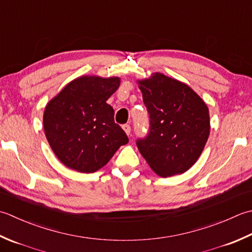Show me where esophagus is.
<instances>
[{
	"label": "esophagus",
	"instance_id": "34e87169",
	"mask_svg": "<svg viewBox=\"0 0 252 252\" xmlns=\"http://www.w3.org/2000/svg\"><path fill=\"white\" fill-rule=\"evenodd\" d=\"M122 129L125 130V132L126 133L127 135H130V133H131V126H130L129 125H123V126H122Z\"/></svg>",
	"mask_w": 252,
	"mask_h": 252
}]
</instances>
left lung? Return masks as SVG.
I'll list each match as a JSON object with an SVG mask.
<instances>
[{"label":"left lung","mask_w":252,"mask_h":252,"mask_svg":"<svg viewBox=\"0 0 252 252\" xmlns=\"http://www.w3.org/2000/svg\"><path fill=\"white\" fill-rule=\"evenodd\" d=\"M137 83L150 115V132L136 141L137 149L158 176L184 174L209 139L208 106L187 84L161 73Z\"/></svg>","instance_id":"8db88e82"}]
</instances>
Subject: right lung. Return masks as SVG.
<instances>
[{
  "instance_id": "add662e5",
  "label": "right lung",
  "mask_w": 252,
  "mask_h": 252,
  "mask_svg": "<svg viewBox=\"0 0 252 252\" xmlns=\"http://www.w3.org/2000/svg\"><path fill=\"white\" fill-rule=\"evenodd\" d=\"M119 86V77L81 76L47 103L44 133L64 166L86 174L95 172L129 142L115 122V110L106 102Z\"/></svg>"
}]
</instances>
